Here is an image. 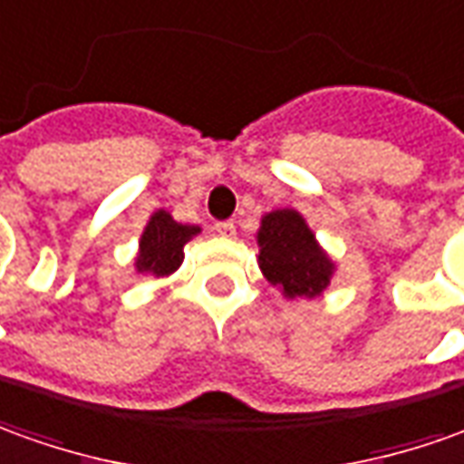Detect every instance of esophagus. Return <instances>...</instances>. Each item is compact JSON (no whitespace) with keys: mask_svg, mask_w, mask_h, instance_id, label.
I'll return each instance as SVG.
<instances>
[{"mask_svg":"<svg viewBox=\"0 0 464 464\" xmlns=\"http://www.w3.org/2000/svg\"><path fill=\"white\" fill-rule=\"evenodd\" d=\"M217 235L225 239H235V235H237V227H235V222H217Z\"/></svg>","mask_w":464,"mask_h":464,"instance_id":"obj_1","label":"esophagus"}]
</instances>
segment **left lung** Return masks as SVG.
<instances>
[{
    "instance_id": "1",
    "label": "left lung",
    "mask_w": 464,
    "mask_h": 464,
    "mask_svg": "<svg viewBox=\"0 0 464 464\" xmlns=\"http://www.w3.org/2000/svg\"><path fill=\"white\" fill-rule=\"evenodd\" d=\"M257 265L263 277L283 298H318L334 280V257L324 250L298 209H273L263 214L257 229Z\"/></svg>"
}]
</instances>
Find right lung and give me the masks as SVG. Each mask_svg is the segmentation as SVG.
<instances>
[{"label":"right lung","mask_w":464,"mask_h":464,"mask_svg":"<svg viewBox=\"0 0 464 464\" xmlns=\"http://www.w3.org/2000/svg\"><path fill=\"white\" fill-rule=\"evenodd\" d=\"M199 232V225H181L166 209H156L140 232L133 273L151 275L153 280L174 275L184 263V245Z\"/></svg>","instance_id":"1"}]
</instances>
